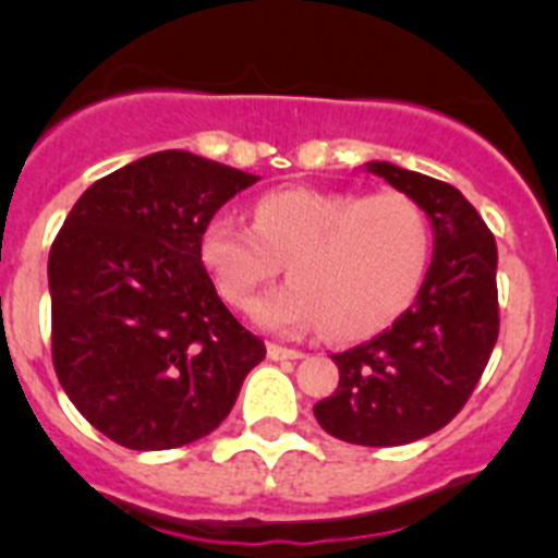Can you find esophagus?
<instances>
[{
    "label": "esophagus",
    "instance_id": "1",
    "mask_svg": "<svg viewBox=\"0 0 558 558\" xmlns=\"http://www.w3.org/2000/svg\"><path fill=\"white\" fill-rule=\"evenodd\" d=\"M268 357L270 360H299V357H304V352H299V349L279 347V343H268Z\"/></svg>",
    "mask_w": 558,
    "mask_h": 558
}]
</instances>
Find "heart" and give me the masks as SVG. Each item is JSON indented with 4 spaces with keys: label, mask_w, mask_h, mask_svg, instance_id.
<instances>
[{
    "label": "heart",
    "mask_w": 558,
    "mask_h": 558,
    "mask_svg": "<svg viewBox=\"0 0 558 558\" xmlns=\"http://www.w3.org/2000/svg\"><path fill=\"white\" fill-rule=\"evenodd\" d=\"M425 209L397 190L374 195L282 186L254 206V226L223 211L201 234V259L234 307L288 268L290 282L254 307L276 332L327 329L363 340L391 327L425 282L430 265Z\"/></svg>",
    "instance_id": "obj_1"
}]
</instances>
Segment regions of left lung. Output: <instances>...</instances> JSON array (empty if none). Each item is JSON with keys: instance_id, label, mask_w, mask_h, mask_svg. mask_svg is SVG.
<instances>
[{"instance_id": "left-lung-1", "label": "left lung", "mask_w": 558, "mask_h": 558, "mask_svg": "<svg viewBox=\"0 0 558 558\" xmlns=\"http://www.w3.org/2000/svg\"><path fill=\"white\" fill-rule=\"evenodd\" d=\"M433 223V263L416 302L377 338L332 354L340 383L313 408L329 436L399 447L441 430L466 405L500 332L497 243L475 206L445 181L368 161Z\"/></svg>"}]
</instances>
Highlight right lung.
I'll list each match as a JSON object with an SVG mask.
<instances>
[{
	"label": "right lung",
	"instance_id": "obj_1",
	"mask_svg": "<svg viewBox=\"0 0 558 558\" xmlns=\"http://www.w3.org/2000/svg\"><path fill=\"white\" fill-rule=\"evenodd\" d=\"M256 175L161 150L95 181L49 251L52 366L77 411L128 450H172L229 416L265 343L201 263L215 211Z\"/></svg>",
	"mask_w": 558,
	"mask_h": 558
}]
</instances>
